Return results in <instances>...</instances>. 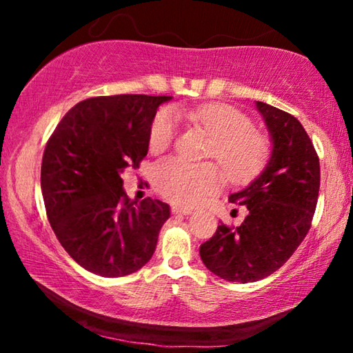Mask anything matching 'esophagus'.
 <instances>
[{
    "label": "esophagus",
    "mask_w": 353,
    "mask_h": 353,
    "mask_svg": "<svg viewBox=\"0 0 353 353\" xmlns=\"http://www.w3.org/2000/svg\"><path fill=\"white\" fill-rule=\"evenodd\" d=\"M171 212L174 213V214H190L191 213V208L182 207V205H172Z\"/></svg>",
    "instance_id": "34e87169"
}]
</instances>
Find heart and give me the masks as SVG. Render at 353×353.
<instances>
[{"label": "heart", "instance_id": "1", "mask_svg": "<svg viewBox=\"0 0 353 353\" xmlns=\"http://www.w3.org/2000/svg\"><path fill=\"white\" fill-rule=\"evenodd\" d=\"M179 115L213 137L210 157L216 159L227 177L235 183L252 181L265 168L271 155V141L252 129V121L227 104L181 107ZM179 119L171 107L157 112L149 130V149L168 148L177 134ZM224 174L213 163H191L179 157L160 160L154 168V187L163 198L181 205H194L218 191Z\"/></svg>", "mask_w": 353, "mask_h": 353}]
</instances>
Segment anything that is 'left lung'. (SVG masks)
Returning <instances> with one entry per match:
<instances>
[{"label": "left lung", "mask_w": 353, "mask_h": 353, "mask_svg": "<svg viewBox=\"0 0 353 353\" xmlns=\"http://www.w3.org/2000/svg\"><path fill=\"white\" fill-rule=\"evenodd\" d=\"M271 134L266 168L246 188L229 196L248 216L238 227L221 224L199 248L213 274L229 282H256L288 261L307 236L318 204L319 157L299 119L256 101Z\"/></svg>", "instance_id": "obj_1"}]
</instances>
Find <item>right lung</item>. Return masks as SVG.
Returning a JSON list of instances; mask_svg holds the SVG:
<instances>
[{"mask_svg":"<svg viewBox=\"0 0 353 353\" xmlns=\"http://www.w3.org/2000/svg\"><path fill=\"white\" fill-rule=\"evenodd\" d=\"M171 97L115 94L83 99L46 143L41 194L57 240L83 270L103 277L139 271L157 246L170 205L130 201L121 172L139 168L159 105Z\"/></svg>","mask_w":353,"mask_h":353,"instance_id":"right-lung-1","label":"right lung"}]
</instances>
